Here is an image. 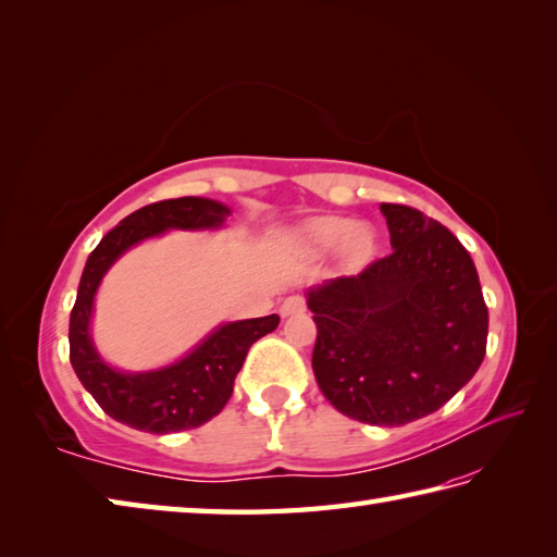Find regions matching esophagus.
<instances>
[{
  "instance_id": "34e87169",
  "label": "esophagus",
  "mask_w": 557,
  "mask_h": 557,
  "mask_svg": "<svg viewBox=\"0 0 557 557\" xmlns=\"http://www.w3.org/2000/svg\"><path fill=\"white\" fill-rule=\"evenodd\" d=\"M304 311V299L301 297H287L280 306V313L282 315H294V313H301Z\"/></svg>"
}]
</instances>
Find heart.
Masks as SVG:
<instances>
[{
	"label": "heart",
	"mask_w": 557,
	"mask_h": 557,
	"mask_svg": "<svg viewBox=\"0 0 557 557\" xmlns=\"http://www.w3.org/2000/svg\"><path fill=\"white\" fill-rule=\"evenodd\" d=\"M304 239L313 251L327 253L337 248L347 268H361L375 256L377 239L373 227L347 218H315L304 224Z\"/></svg>",
	"instance_id": "heart-1"
}]
</instances>
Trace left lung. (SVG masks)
I'll return each mask as SVG.
<instances>
[{
  "label": "left lung",
  "instance_id": "1",
  "mask_svg": "<svg viewBox=\"0 0 557 557\" xmlns=\"http://www.w3.org/2000/svg\"><path fill=\"white\" fill-rule=\"evenodd\" d=\"M393 253L306 292L313 373L330 405L371 425L441 409L486 357L488 309L467 248L441 222L383 203Z\"/></svg>",
  "mask_w": 557,
  "mask_h": 557
}]
</instances>
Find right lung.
Here are the masks:
<instances>
[{"instance_id": "add662e5", "label": "right lung", "mask_w": 557, "mask_h": 557, "mask_svg": "<svg viewBox=\"0 0 557 557\" xmlns=\"http://www.w3.org/2000/svg\"><path fill=\"white\" fill-rule=\"evenodd\" d=\"M230 215L232 210L212 198L160 200L124 218L88 256L69 321V359L83 387L114 421L158 435L198 429L227 405L253 342L280 325L277 313L222 323L180 361L138 373L114 369L92 345L98 287L128 248L170 230H220Z\"/></svg>"}]
</instances>
